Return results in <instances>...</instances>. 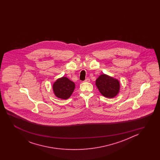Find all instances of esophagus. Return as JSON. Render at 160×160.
Instances as JSON below:
<instances>
[{"label": "esophagus", "mask_w": 160, "mask_h": 160, "mask_svg": "<svg viewBox=\"0 0 160 160\" xmlns=\"http://www.w3.org/2000/svg\"><path fill=\"white\" fill-rule=\"evenodd\" d=\"M85 82H90V79L89 78H86L85 80Z\"/></svg>", "instance_id": "obj_1"}]
</instances>
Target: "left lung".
I'll return each instance as SVG.
<instances>
[{
	"label": "left lung",
	"mask_w": 160,
	"mask_h": 160,
	"mask_svg": "<svg viewBox=\"0 0 160 160\" xmlns=\"http://www.w3.org/2000/svg\"><path fill=\"white\" fill-rule=\"evenodd\" d=\"M95 85L101 94L106 98H112L119 93V81L105 74L99 76L95 81Z\"/></svg>",
	"instance_id": "obj_1"
}]
</instances>
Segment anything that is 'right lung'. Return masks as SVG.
Returning a JSON list of instances; mask_svg holds the SVG:
<instances>
[{
	"label": "right lung",
	"mask_w": 160,
	"mask_h": 160,
	"mask_svg": "<svg viewBox=\"0 0 160 160\" xmlns=\"http://www.w3.org/2000/svg\"><path fill=\"white\" fill-rule=\"evenodd\" d=\"M75 88L74 82L65 77L57 79L52 85V90L55 95L62 99L69 98Z\"/></svg>",
	"instance_id": "right-lung-1"
}]
</instances>
